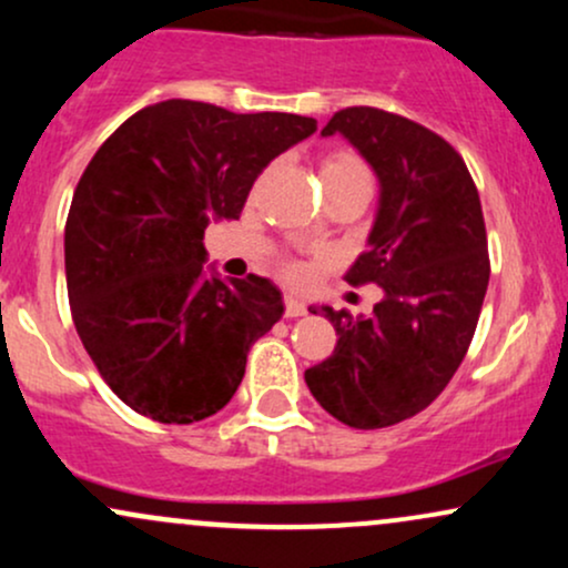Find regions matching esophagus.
<instances>
[{
    "mask_svg": "<svg viewBox=\"0 0 568 568\" xmlns=\"http://www.w3.org/2000/svg\"><path fill=\"white\" fill-rule=\"evenodd\" d=\"M285 315L288 317H302L306 315V304L296 296H285Z\"/></svg>",
    "mask_w": 568,
    "mask_h": 568,
    "instance_id": "obj_1",
    "label": "esophagus"
}]
</instances>
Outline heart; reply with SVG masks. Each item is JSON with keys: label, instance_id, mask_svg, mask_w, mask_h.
I'll use <instances>...</instances> for the list:
<instances>
[{"label": "heart", "instance_id": "b5f03b06", "mask_svg": "<svg viewBox=\"0 0 568 568\" xmlns=\"http://www.w3.org/2000/svg\"><path fill=\"white\" fill-rule=\"evenodd\" d=\"M321 179H368L366 165L355 158V154H331V158L323 160L321 168ZM288 275L293 280L304 277V266L291 264L288 266Z\"/></svg>", "mask_w": 568, "mask_h": 568}]
</instances>
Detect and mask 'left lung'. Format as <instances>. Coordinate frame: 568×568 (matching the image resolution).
Here are the masks:
<instances>
[{"label":"left lung","mask_w":568,"mask_h":568,"mask_svg":"<svg viewBox=\"0 0 568 568\" xmlns=\"http://www.w3.org/2000/svg\"><path fill=\"white\" fill-rule=\"evenodd\" d=\"M344 135L379 179L368 251L349 285L374 283L371 315L325 312L334 355L304 371L315 400L355 429H379L419 414L465 361L488 288L486 224L465 160L433 130L382 109L336 112L323 135Z\"/></svg>","instance_id":"1"}]
</instances>
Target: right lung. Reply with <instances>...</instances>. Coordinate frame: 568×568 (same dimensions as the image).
Segmentation results:
<instances>
[{
  "mask_svg": "<svg viewBox=\"0 0 568 568\" xmlns=\"http://www.w3.org/2000/svg\"><path fill=\"white\" fill-rule=\"evenodd\" d=\"M315 130L312 116L173 98L122 122L84 168L63 234L71 317L133 410L192 425L237 393L283 293L258 275L221 277L202 237L240 219L258 173Z\"/></svg>",
  "mask_w": 568,
  "mask_h": 568,
  "instance_id": "obj_1",
  "label": "right lung"
}]
</instances>
